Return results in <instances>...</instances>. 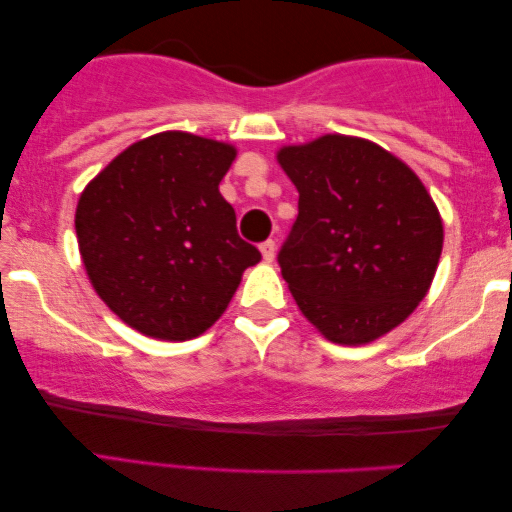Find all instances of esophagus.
Segmentation results:
<instances>
[{
  "label": "esophagus",
  "mask_w": 512,
  "mask_h": 512,
  "mask_svg": "<svg viewBox=\"0 0 512 512\" xmlns=\"http://www.w3.org/2000/svg\"><path fill=\"white\" fill-rule=\"evenodd\" d=\"M260 250H262V257L267 262H272L274 260V255H276V243L274 240H264V243L260 245Z\"/></svg>",
  "instance_id": "esophagus-1"
}]
</instances>
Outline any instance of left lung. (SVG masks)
Masks as SVG:
<instances>
[{"label":"left lung","mask_w":512,"mask_h":512,"mask_svg":"<svg viewBox=\"0 0 512 512\" xmlns=\"http://www.w3.org/2000/svg\"><path fill=\"white\" fill-rule=\"evenodd\" d=\"M279 163L298 216L276 260L298 308L337 344L390 332L426 296L443 250L426 187L378 144L339 134L286 146Z\"/></svg>","instance_id":"1"}]
</instances>
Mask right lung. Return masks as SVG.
<instances>
[{"mask_svg":"<svg viewBox=\"0 0 512 512\" xmlns=\"http://www.w3.org/2000/svg\"><path fill=\"white\" fill-rule=\"evenodd\" d=\"M233 158L228 144L161 132L122 151L79 199L74 226L88 279L146 337H199L262 260L219 192Z\"/></svg>","mask_w":512,"mask_h":512,"instance_id":"right-lung-1","label":"right lung"}]
</instances>
